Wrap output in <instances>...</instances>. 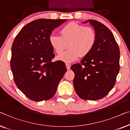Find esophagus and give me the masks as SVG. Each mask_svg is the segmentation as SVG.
Instances as JSON below:
<instances>
[{
	"label": "esophagus",
	"instance_id": "esophagus-1",
	"mask_svg": "<svg viewBox=\"0 0 130 130\" xmlns=\"http://www.w3.org/2000/svg\"><path fill=\"white\" fill-rule=\"evenodd\" d=\"M66 67H67V68L68 70H69L71 68V65L69 64V63H66Z\"/></svg>",
	"mask_w": 130,
	"mask_h": 130
}]
</instances>
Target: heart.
Masks as SVG:
<instances>
[{
  "instance_id": "b5f03b06",
  "label": "heart",
  "mask_w": 130,
  "mask_h": 130,
  "mask_svg": "<svg viewBox=\"0 0 130 130\" xmlns=\"http://www.w3.org/2000/svg\"><path fill=\"white\" fill-rule=\"evenodd\" d=\"M61 36L51 35L49 42L57 54L60 53L68 43L69 48L58 56V59L64 62H72L81 55L89 54L95 46L96 41L95 32L92 28L85 27L76 23H68L60 30Z\"/></svg>"
}]
</instances>
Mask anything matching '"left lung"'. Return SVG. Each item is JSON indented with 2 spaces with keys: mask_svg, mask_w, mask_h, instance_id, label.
Returning <instances> with one entry per match:
<instances>
[{
  "mask_svg": "<svg viewBox=\"0 0 130 130\" xmlns=\"http://www.w3.org/2000/svg\"><path fill=\"white\" fill-rule=\"evenodd\" d=\"M93 26L96 41L92 51L80 63L71 66L75 73L73 81L75 92L86 100L104 98L112 89L120 71V49L112 33L102 23L88 20Z\"/></svg>",
  "mask_w": 130,
  "mask_h": 130,
  "instance_id": "1",
  "label": "left lung"
}]
</instances>
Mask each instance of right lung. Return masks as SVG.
<instances>
[{"instance_id": "obj_1", "label": "right lung", "mask_w": 130, "mask_h": 130, "mask_svg": "<svg viewBox=\"0 0 130 130\" xmlns=\"http://www.w3.org/2000/svg\"><path fill=\"white\" fill-rule=\"evenodd\" d=\"M67 19H39L25 25L12 46L10 67L17 87L34 101L52 98L67 71L61 61L55 57L49 38L55 28Z\"/></svg>"}]
</instances>
